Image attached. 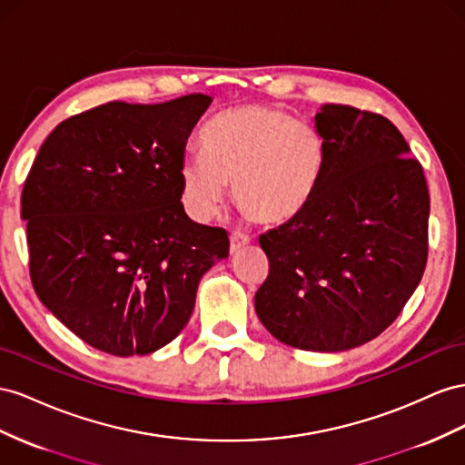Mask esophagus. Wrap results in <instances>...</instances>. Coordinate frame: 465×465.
<instances>
[{"label": "esophagus", "mask_w": 465, "mask_h": 465, "mask_svg": "<svg viewBox=\"0 0 465 465\" xmlns=\"http://www.w3.org/2000/svg\"><path fill=\"white\" fill-rule=\"evenodd\" d=\"M248 244H250V236L241 234V232H232L231 234V254H238Z\"/></svg>", "instance_id": "34e87169"}]
</instances>
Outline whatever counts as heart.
Returning <instances> with one entry per match:
<instances>
[{
	"instance_id": "b5f03b06",
	"label": "heart",
	"mask_w": 465,
	"mask_h": 465,
	"mask_svg": "<svg viewBox=\"0 0 465 465\" xmlns=\"http://www.w3.org/2000/svg\"><path fill=\"white\" fill-rule=\"evenodd\" d=\"M202 154L183 158L182 195L192 215H217L232 182L246 217L280 227L303 215L324 170V143L307 123L266 105L223 111L202 133Z\"/></svg>"
}]
</instances>
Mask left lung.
I'll list each match as a JSON object with an SVG mask.
<instances>
[{
	"instance_id": "obj_1",
	"label": "left lung",
	"mask_w": 465,
	"mask_h": 465,
	"mask_svg": "<svg viewBox=\"0 0 465 465\" xmlns=\"http://www.w3.org/2000/svg\"><path fill=\"white\" fill-rule=\"evenodd\" d=\"M324 170L303 215L260 236L270 273L256 315L280 342L341 352L391 324L424 273L430 197L395 124L326 104L315 115Z\"/></svg>"
}]
</instances>
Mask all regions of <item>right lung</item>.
Instances as JSON below:
<instances>
[{
	"instance_id": "1",
	"label": "right lung",
	"mask_w": 465,
	"mask_h": 465,
	"mask_svg": "<svg viewBox=\"0 0 465 465\" xmlns=\"http://www.w3.org/2000/svg\"><path fill=\"white\" fill-rule=\"evenodd\" d=\"M213 99L109 102L48 134L25 180L29 272L41 303L113 356L150 354L190 321L227 231L185 215V143Z\"/></svg>"
}]
</instances>
